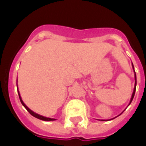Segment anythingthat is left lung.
Wrapping results in <instances>:
<instances>
[{
	"label": "left lung",
	"mask_w": 146,
	"mask_h": 146,
	"mask_svg": "<svg viewBox=\"0 0 146 146\" xmlns=\"http://www.w3.org/2000/svg\"><path fill=\"white\" fill-rule=\"evenodd\" d=\"M132 67H133V69H134V66H133V63H132ZM134 72H135V69H134ZM135 88H134V92H133V93H132L131 98V101H130V103H129V105L131 104V102L132 100H133V98H134V96H135V90H136V84H137V81H136V73H135Z\"/></svg>",
	"instance_id": "1"
}]
</instances>
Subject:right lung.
I'll use <instances>...</instances> for the list:
<instances>
[{
    "label": "right lung",
    "mask_w": 146,
    "mask_h": 146,
    "mask_svg": "<svg viewBox=\"0 0 146 146\" xmlns=\"http://www.w3.org/2000/svg\"><path fill=\"white\" fill-rule=\"evenodd\" d=\"M18 87V85H17ZM17 90H18V88H17ZM18 94H19V99H20V102L21 103L23 104V106L24 107L27 109V110L29 112V113L32 115V116H33L34 117H36V118H37V119H41V120H45V121H51V120H54V119H52V118H48V117H45V116H40V115H39V114H37V113H34V112H33L32 110H30L29 108L27 107V106L25 105V103L23 102V101L22 100V98H21L20 96V94H19V92H18Z\"/></svg>",
    "instance_id": "add662e5"
}]
</instances>
